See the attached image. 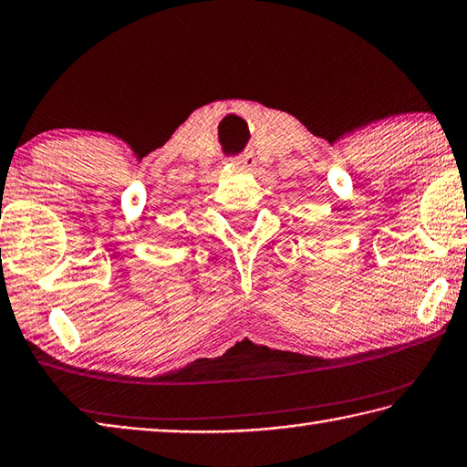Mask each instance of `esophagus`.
Segmentation results:
<instances>
[{"mask_svg":"<svg viewBox=\"0 0 467 467\" xmlns=\"http://www.w3.org/2000/svg\"><path fill=\"white\" fill-rule=\"evenodd\" d=\"M231 163L236 167H243V169H251L255 165V157H253V152H243L239 157H233Z\"/></svg>","mask_w":467,"mask_h":467,"instance_id":"obj_1","label":"esophagus"}]
</instances>
